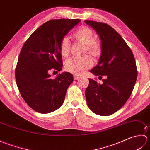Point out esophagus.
<instances>
[{
    "instance_id": "34e87169",
    "label": "esophagus",
    "mask_w": 150,
    "mask_h": 150,
    "mask_svg": "<svg viewBox=\"0 0 150 150\" xmlns=\"http://www.w3.org/2000/svg\"><path fill=\"white\" fill-rule=\"evenodd\" d=\"M73 78H74L75 80H79V79H80L81 77L77 75H73Z\"/></svg>"
}]
</instances>
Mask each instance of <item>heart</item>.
Wrapping results in <instances>:
<instances>
[{"label": "heart", "instance_id": "b5f03b06", "mask_svg": "<svg viewBox=\"0 0 150 150\" xmlns=\"http://www.w3.org/2000/svg\"><path fill=\"white\" fill-rule=\"evenodd\" d=\"M73 37L79 42L85 45L84 52L91 56L97 57L101 53V44L94 40V34L90 28L81 26L73 33ZM69 42L67 37L61 39L59 44L60 52L64 57H68L69 53ZM92 66V60L88 55L82 57H71L65 62L66 71L75 74H82Z\"/></svg>", "mask_w": 150, "mask_h": 150}]
</instances>
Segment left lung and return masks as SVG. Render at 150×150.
Returning a JSON list of instances; mask_svg holds the SVG:
<instances>
[{
    "instance_id": "obj_1",
    "label": "left lung",
    "mask_w": 150,
    "mask_h": 150,
    "mask_svg": "<svg viewBox=\"0 0 150 150\" xmlns=\"http://www.w3.org/2000/svg\"><path fill=\"white\" fill-rule=\"evenodd\" d=\"M97 31L101 40V55L90 72L103 79V84L89 79L85 91L88 107L95 114L108 116L122 108L131 95L137 78L135 60L131 49L110 25L84 21Z\"/></svg>"
}]
</instances>
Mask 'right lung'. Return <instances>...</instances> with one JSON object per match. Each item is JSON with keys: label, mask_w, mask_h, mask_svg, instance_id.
Listing matches in <instances>:
<instances>
[{"label": "right lung", "mask_w": 150, "mask_h": 150, "mask_svg": "<svg viewBox=\"0 0 150 150\" xmlns=\"http://www.w3.org/2000/svg\"><path fill=\"white\" fill-rule=\"evenodd\" d=\"M80 22L79 19L50 20L38 28L22 47L15 68L16 82L24 101L37 112H52L64 103L73 75L64 72L52 79L49 73L52 69L61 71L60 42Z\"/></svg>", "instance_id": "right-lung-1"}]
</instances>
